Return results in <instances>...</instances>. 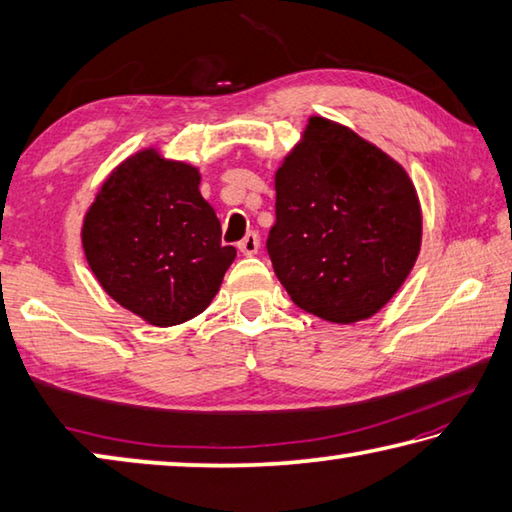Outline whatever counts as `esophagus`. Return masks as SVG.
<instances>
[{
  "instance_id": "34e87169",
  "label": "esophagus",
  "mask_w": 512,
  "mask_h": 512,
  "mask_svg": "<svg viewBox=\"0 0 512 512\" xmlns=\"http://www.w3.org/2000/svg\"><path fill=\"white\" fill-rule=\"evenodd\" d=\"M239 250L244 255H257L259 253V235H257V232H248V235L239 241Z\"/></svg>"
}]
</instances>
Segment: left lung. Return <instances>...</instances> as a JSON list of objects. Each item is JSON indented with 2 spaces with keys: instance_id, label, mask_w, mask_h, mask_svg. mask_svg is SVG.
Returning a JSON list of instances; mask_svg holds the SVG:
<instances>
[{
  "instance_id": "1",
  "label": "left lung",
  "mask_w": 512,
  "mask_h": 512,
  "mask_svg": "<svg viewBox=\"0 0 512 512\" xmlns=\"http://www.w3.org/2000/svg\"><path fill=\"white\" fill-rule=\"evenodd\" d=\"M422 207L400 162L352 128L309 117L275 171L266 248L291 300L329 323L375 316L409 277Z\"/></svg>"
}]
</instances>
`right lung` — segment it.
Here are the masks:
<instances>
[{
	"label": "right lung",
	"instance_id": "add662e5",
	"mask_svg": "<svg viewBox=\"0 0 512 512\" xmlns=\"http://www.w3.org/2000/svg\"><path fill=\"white\" fill-rule=\"evenodd\" d=\"M198 185V167L146 146L108 173L83 216V253L101 289L155 327L203 314L237 257Z\"/></svg>",
	"mask_w": 512,
	"mask_h": 512
}]
</instances>
